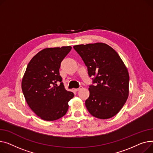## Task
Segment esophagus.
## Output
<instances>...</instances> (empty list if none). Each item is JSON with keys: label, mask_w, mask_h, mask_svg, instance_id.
<instances>
[{"label": "esophagus", "mask_w": 153, "mask_h": 153, "mask_svg": "<svg viewBox=\"0 0 153 153\" xmlns=\"http://www.w3.org/2000/svg\"><path fill=\"white\" fill-rule=\"evenodd\" d=\"M83 88V87L82 86H79L78 88H76V89H75V91H79V90H80L81 89H82Z\"/></svg>", "instance_id": "1"}]
</instances>
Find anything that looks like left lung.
<instances>
[{"label":"left lung","instance_id":"1","mask_svg":"<svg viewBox=\"0 0 153 153\" xmlns=\"http://www.w3.org/2000/svg\"><path fill=\"white\" fill-rule=\"evenodd\" d=\"M84 61L89 76H95L85 101L88 111L100 119L117 114L129 94V74L120 57L109 45L102 42L74 46Z\"/></svg>","mask_w":153,"mask_h":153}]
</instances>
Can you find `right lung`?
<instances>
[{"label": "right lung", "instance_id": "add662e5", "mask_svg": "<svg viewBox=\"0 0 153 153\" xmlns=\"http://www.w3.org/2000/svg\"><path fill=\"white\" fill-rule=\"evenodd\" d=\"M71 49V46L42 49L27 65L22 91L30 109L44 120L53 121L64 116L68 102L74 96L66 90L59 74L61 62Z\"/></svg>", "mask_w": 153, "mask_h": 153}]
</instances>
